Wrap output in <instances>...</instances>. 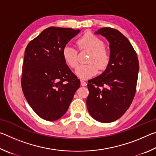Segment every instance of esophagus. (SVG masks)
Returning a JSON list of instances; mask_svg holds the SVG:
<instances>
[{
    "label": "esophagus",
    "mask_w": 156,
    "mask_h": 156,
    "mask_svg": "<svg viewBox=\"0 0 156 156\" xmlns=\"http://www.w3.org/2000/svg\"><path fill=\"white\" fill-rule=\"evenodd\" d=\"M80 84H81V85L83 86V87L87 85V83L84 80H80Z\"/></svg>",
    "instance_id": "obj_1"
}]
</instances>
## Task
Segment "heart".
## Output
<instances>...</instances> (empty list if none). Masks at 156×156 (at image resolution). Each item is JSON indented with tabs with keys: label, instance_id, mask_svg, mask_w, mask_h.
I'll return each mask as SVG.
<instances>
[{
	"label": "heart",
	"instance_id": "obj_1",
	"mask_svg": "<svg viewBox=\"0 0 156 156\" xmlns=\"http://www.w3.org/2000/svg\"><path fill=\"white\" fill-rule=\"evenodd\" d=\"M80 49L91 51L89 64L78 65L75 71L79 78L87 79L93 77L100 69H105L110 60L109 51L104 47V42L99 37L91 33H87L77 42ZM62 55L64 61L68 66L75 68L78 65L77 51L73 47L67 45L62 49Z\"/></svg>",
	"mask_w": 156,
	"mask_h": 156
}]
</instances>
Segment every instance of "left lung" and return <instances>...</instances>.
<instances>
[{
	"mask_svg": "<svg viewBox=\"0 0 156 156\" xmlns=\"http://www.w3.org/2000/svg\"><path fill=\"white\" fill-rule=\"evenodd\" d=\"M95 34L109 43L110 60L101 74L88 81L87 107L95 120L109 123L119 119L133 101L139 62L130 42L119 31L102 27Z\"/></svg>",
	"mask_w": 156,
	"mask_h": 156,
	"instance_id": "1",
	"label": "left lung"
}]
</instances>
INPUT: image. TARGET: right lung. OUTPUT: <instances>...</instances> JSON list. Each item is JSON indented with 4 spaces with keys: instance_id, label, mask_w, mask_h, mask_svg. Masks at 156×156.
I'll use <instances>...</instances> for the list:
<instances>
[{
    "instance_id": "add662e5",
    "label": "right lung",
    "mask_w": 156,
    "mask_h": 156,
    "mask_svg": "<svg viewBox=\"0 0 156 156\" xmlns=\"http://www.w3.org/2000/svg\"><path fill=\"white\" fill-rule=\"evenodd\" d=\"M80 31L50 27L30 41L25 49L22 89L34 112L45 120L61 118L80 87V80L62 55L66 44Z\"/></svg>"
}]
</instances>
